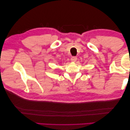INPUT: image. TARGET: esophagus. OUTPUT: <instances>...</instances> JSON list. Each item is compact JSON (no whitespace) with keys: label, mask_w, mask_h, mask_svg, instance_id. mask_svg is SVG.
Wrapping results in <instances>:
<instances>
[{"label":"esophagus","mask_w":130,"mask_h":130,"mask_svg":"<svg viewBox=\"0 0 130 130\" xmlns=\"http://www.w3.org/2000/svg\"><path fill=\"white\" fill-rule=\"evenodd\" d=\"M77 60V57H75V56H73L71 58V61L72 62H75Z\"/></svg>","instance_id":"esophagus-1"}]
</instances>
